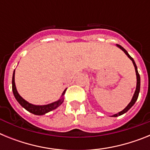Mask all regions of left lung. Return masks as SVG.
Segmentation results:
<instances>
[{"label":"left lung","mask_w":150,"mask_h":150,"mask_svg":"<svg viewBox=\"0 0 150 150\" xmlns=\"http://www.w3.org/2000/svg\"><path fill=\"white\" fill-rule=\"evenodd\" d=\"M116 46L117 47H119V48L120 49V50H122L123 52H124L125 53V55H127V56L132 61V63H133L134 66V68H135V72H136V76H137V86H136V90H135L134 91V94L133 97H132V100L130 101L129 104L127 105V107L125 108L123 110L120 111V112H119L118 113H116V114H114V115H112V117H117V116H121V115L124 114V113H125V112H127V111L129 110L131 108H132V106L134 105V104H135V102H136V100H137V98H138V95H139V92H140V75H139L138 74V71H137V65H136V64H135L134 62V60L133 59H132V57L130 56L129 54L128 53V52L126 51V50H125L124 48H123L122 46H120V45H118L116 44Z\"/></svg>","instance_id":"obj_1"}]
</instances>
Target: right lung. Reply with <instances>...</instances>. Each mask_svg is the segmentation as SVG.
<instances>
[{
    "label": "right lung",
    "instance_id": "right-lung-1",
    "mask_svg": "<svg viewBox=\"0 0 150 150\" xmlns=\"http://www.w3.org/2000/svg\"><path fill=\"white\" fill-rule=\"evenodd\" d=\"M12 89H13L14 97H15L17 101L19 103V104L22 107H24L26 110L31 112L33 114L41 116V115H44L46 113H47V112H50V111L56 109L57 107H59L62 104V102L64 100V93H65L67 88L64 89V91H63V93L62 94V96H61V98L59 100L55 102H52L51 104H46V105H35V104H30V103L28 102L27 100H25L18 94V91H17L15 83V71H14L13 74V79H12Z\"/></svg>",
    "mask_w": 150,
    "mask_h": 150
}]
</instances>
